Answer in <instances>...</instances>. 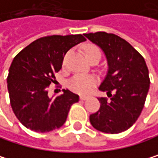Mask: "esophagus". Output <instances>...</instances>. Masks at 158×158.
<instances>
[{
	"label": "esophagus",
	"mask_w": 158,
	"mask_h": 158,
	"mask_svg": "<svg viewBox=\"0 0 158 158\" xmlns=\"http://www.w3.org/2000/svg\"><path fill=\"white\" fill-rule=\"evenodd\" d=\"M80 99H81V100H83V101H85V100H88V99H89V96H85V95H81V96H80Z\"/></svg>",
	"instance_id": "34e87169"
}]
</instances>
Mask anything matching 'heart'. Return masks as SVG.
<instances>
[{"label":"heart","instance_id":"obj_1","mask_svg":"<svg viewBox=\"0 0 158 158\" xmlns=\"http://www.w3.org/2000/svg\"><path fill=\"white\" fill-rule=\"evenodd\" d=\"M90 51H99V49L95 46H89V47L85 48V52H90ZM96 82H97L96 78L93 76L77 75L70 80L69 88L75 92L86 94V93H89L92 90Z\"/></svg>","mask_w":158,"mask_h":158}]
</instances>
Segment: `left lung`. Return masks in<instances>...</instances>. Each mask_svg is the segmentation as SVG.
<instances>
[{"label":"left lung","instance_id":"left-lung-1","mask_svg":"<svg viewBox=\"0 0 158 158\" xmlns=\"http://www.w3.org/2000/svg\"><path fill=\"white\" fill-rule=\"evenodd\" d=\"M101 48L107 62V73L99 89L107 100L98 97L100 109L89 116L98 131L118 134L130 128L139 117L150 88L149 70L141 54L123 38L97 32L84 35Z\"/></svg>","mask_w":158,"mask_h":158}]
</instances>
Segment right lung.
Returning <instances> with one entry per match:
<instances>
[{
    "mask_svg": "<svg viewBox=\"0 0 158 158\" xmlns=\"http://www.w3.org/2000/svg\"><path fill=\"white\" fill-rule=\"evenodd\" d=\"M85 41L82 35H50L38 38L15 56L7 77L10 104L18 120L35 132L61 127L79 96L69 89L50 97L48 86L62 68L66 52Z\"/></svg>",
    "mask_w": 158,
    "mask_h": 158,
    "instance_id": "right-lung-1",
    "label": "right lung"
}]
</instances>
